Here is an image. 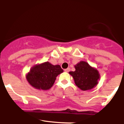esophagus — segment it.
<instances>
[{"label": "esophagus", "mask_w": 124, "mask_h": 124, "mask_svg": "<svg viewBox=\"0 0 124 124\" xmlns=\"http://www.w3.org/2000/svg\"><path fill=\"white\" fill-rule=\"evenodd\" d=\"M64 71H65V72H70V69H69V68H67V69H65Z\"/></svg>", "instance_id": "obj_1"}]
</instances>
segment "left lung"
Masks as SVG:
<instances>
[{
	"mask_svg": "<svg viewBox=\"0 0 124 124\" xmlns=\"http://www.w3.org/2000/svg\"><path fill=\"white\" fill-rule=\"evenodd\" d=\"M75 71L70 72L75 83L83 91L91 90L98 85L100 75L99 72L85 61H80L75 65Z\"/></svg>",
	"mask_w": 124,
	"mask_h": 124,
	"instance_id": "1",
	"label": "left lung"
}]
</instances>
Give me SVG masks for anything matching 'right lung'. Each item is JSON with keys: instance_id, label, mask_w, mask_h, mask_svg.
<instances>
[{"instance_id": "obj_1", "label": "right lung", "mask_w": 124, "mask_h": 124, "mask_svg": "<svg viewBox=\"0 0 124 124\" xmlns=\"http://www.w3.org/2000/svg\"><path fill=\"white\" fill-rule=\"evenodd\" d=\"M63 72L59 65L46 62L35 65L26 75V80L34 88L40 90H49L54 85L58 75Z\"/></svg>"}]
</instances>
